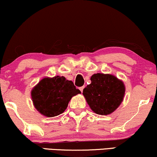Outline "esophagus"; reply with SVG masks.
<instances>
[{
  "label": "esophagus",
  "instance_id": "obj_1",
  "mask_svg": "<svg viewBox=\"0 0 157 157\" xmlns=\"http://www.w3.org/2000/svg\"><path fill=\"white\" fill-rule=\"evenodd\" d=\"M83 89H84V86H81V87L79 88V89H80V91H81V93H82V92H83Z\"/></svg>",
  "mask_w": 157,
  "mask_h": 157
}]
</instances>
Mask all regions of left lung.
<instances>
[{
	"label": "left lung",
	"instance_id": "8db88e82",
	"mask_svg": "<svg viewBox=\"0 0 157 157\" xmlns=\"http://www.w3.org/2000/svg\"><path fill=\"white\" fill-rule=\"evenodd\" d=\"M91 81L83 89V94L91 110L100 115L114 111L123 101L124 83L113 75L104 74H94Z\"/></svg>",
	"mask_w": 157,
	"mask_h": 157
}]
</instances>
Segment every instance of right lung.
Masks as SVG:
<instances>
[{"mask_svg":"<svg viewBox=\"0 0 157 157\" xmlns=\"http://www.w3.org/2000/svg\"><path fill=\"white\" fill-rule=\"evenodd\" d=\"M80 93L71 81L57 76L42 79L32 90L31 97L34 106L40 113L53 117L63 113L72 96Z\"/></svg>","mask_w":157,"mask_h":157,"instance_id":"right-lung-1","label":"right lung"}]
</instances>
